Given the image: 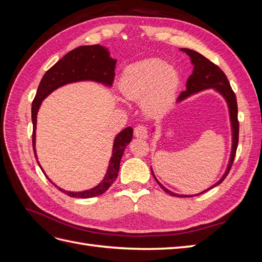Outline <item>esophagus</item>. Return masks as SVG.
<instances>
[{
    "instance_id": "34e87169",
    "label": "esophagus",
    "mask_w": 262,
    "mask_h": 262,
    "mask_svg": "<svg viewBox=\"0 0 262 262\" xmlns=\"http://www.w3.org/2000/svg\"><path fill=\"white\" fill-rule=\"evenodd\" d=\"M134 136L139 139H147L148 137L147 128L145 125H142V124L137 125L136 129H134Z\"/></svg>"
}]
</instances>
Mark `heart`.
Here are the masks:
<instances>
[{
	"mask_svg": "<svg viewBox=\"0 0 262 262\" xmlns=\"http://www.w3.org/2000/svg\"><path fill=\"white\" fill-rule=\"evenodd\" d=\"M180 76L178 71L158 58L145 59L126 67L120 80L125 97L142 99L145 113L161 115L175 100Z\"/></svg>",
	"mask_w": 262,
	"mask_h": 262,
	"instance_id": "heart-1",
	"label": "heart"
}]
</instances>
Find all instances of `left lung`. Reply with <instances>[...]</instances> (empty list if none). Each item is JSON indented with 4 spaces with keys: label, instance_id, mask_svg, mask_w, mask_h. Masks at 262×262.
<instances>
[{
    "label": "left lung",
    "instance_id": "left-lung-1",
    "mask_svg": "<svg viewBox=\"0 0 262 262\" xmlns=\"http://www.w3.org/2000/svg\"><path fill=\"white\" fill-rule=\"evenodd\" d=\"M180 51L185 52L189 55L190 61H191L192 66H193V71L192 74L189 76L188 81L186 83V91L182 92L179 97L177 99V102L184 101L188 97L191 96V95H194L196 93L203 92L205 90H214L216 93H219L222 97H223L226 101V105L228 108V114H229V121H231V130H232V148H231V155H229V160L227 167L225 169V172L222 175L220 180H217L215 184L209 187L208 189L203 190V191L196 193V194H178L170 191L166 187H164L160 181L157 180V178L154 175V171L150 167V171H152V175L155 178L156 182L160 187L164 190L165 192H167L170 195L173 196H194V195H199L201 193H204L208 190L219 186L222 181H223L227 173L229 172V169H231L233 161L235 158L236 154V149H237V144H238V131H239V126H238V120H237V101H236V96L234 92L232 91V87L229 85V82L227 80L226 75L224 74L223 71H222L217 66L214 64L210 60H208L205 57H203L202 54L199 52H196L194 50L188 49V48H181ZM154 131V128H153Z\"/></svg>",
    "mask_w": 262,
    "mask_h": 262
}]
</instances>
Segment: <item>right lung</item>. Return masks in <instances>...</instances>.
<instances>
[{
	"label": "right lung",
	"instance_id": "1",
	"mask_svg": "<svg viewBox=\"0 0 262 262\" xmlns=\"http://www.w3.org/2000/svg\"><path fill=\"white\" fill-rule=\"evenodd\" d=\"M117 60L110 57L109 50L100 45L81 46L78 48L70 51L64 57L59 60L55 64L49 69L42 76L40 84L38 86L35 99L31 105V120H33V147L35 157L39 167L42 169L40 163L38 161L36 153V128H37V114L41 106L42 100L49 95L58 90L59 87L67 84L76 82H95L104 85L106 87H112L115 78V68ZM133 137V129L131 126L123 129L119 132L113 145V153L108 164L106 175L97 186L84 191H68L62 189L52 182V180L46 175L50 182L57 187L60 191L72 198H94L106 192L109 187L116 180L119 168H120V161L122 158L124 148L128 146Z\"/></svg>",
	"mask_w": 262,
	"mask_h": 262
}]
</instances>
